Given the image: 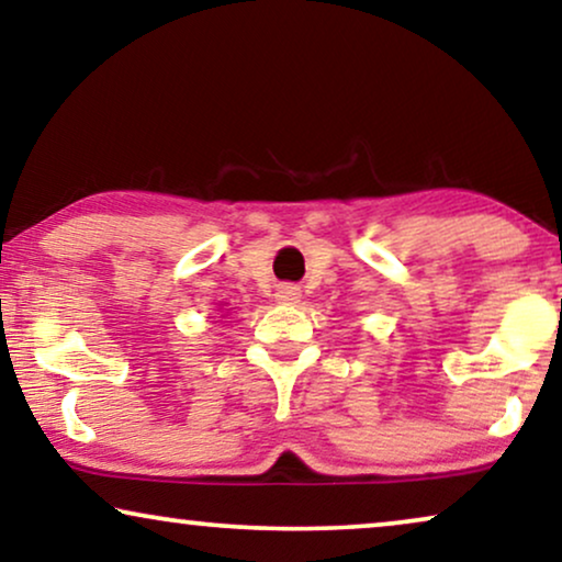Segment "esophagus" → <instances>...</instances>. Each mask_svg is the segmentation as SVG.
Instances as JSON below:
<instances>
[{
    "mask_svg": "<svg viewBox=\"0 0 562 562\" xmlns=\"http://www.w3.org/2000/svg\"><path fill=\"white\" fill-rule=\"evenodd\" d=\"M302 299V289L294 286V283H283V286L276 289V302L279 304H296Z\"/></svg>",
    "mask_w": 562,
    "mask_h": 562,
    "instance_id": "34e87169",
    "label": "esophagus"
}]
</instances>
